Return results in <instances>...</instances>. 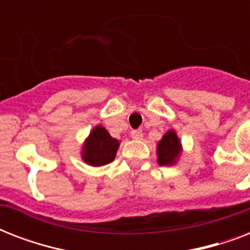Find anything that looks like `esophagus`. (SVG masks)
<instances>
[{"instance_id": "obj_1", "label": "esophagus", "mask_w": 250, "mask_h": 250, "mask_svg": "<svg viewBox=\"0 0 250 250\" xmlns=\"http://www.w3.org/2000/svg\"><path fill=\"white\" fill-rule=\"evenodd\" d=\"M131 137L133 140H141L143 139V131L141 129H133V131H131Z\"/></svg>"}]
</instances>
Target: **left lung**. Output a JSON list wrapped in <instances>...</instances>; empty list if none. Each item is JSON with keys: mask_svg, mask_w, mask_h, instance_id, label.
<instances>
[{"mask_svg": "<svg viewBox=\"0 0 250 250\" xmlns=\"http://www.w3.org/2000/svg\"><path fill=\"white\" fill-rule=\"evenodd\" d=\"M182 141L174 129L165 133L157 143V162L160 166H174L182 156Z\"/></svg>", "mask_w": 250, "mask_h": 250, "instance_id": "8db88e82", "label": "left lung"}]
</instances>
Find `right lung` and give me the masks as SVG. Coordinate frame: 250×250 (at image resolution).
<instances>
[{
    "label": "right lung",
    "mask_w": 250,
    "mask_h": 250,
    "mask_svg": "<svg viewBox=\"0 0 250 250\" xmlns=\"http://www.w3.org/2000/svg\"><path fill=\"white\" fill-rule=\"evenodd\" d=\"M119 144V140L110 136L104 125H94L82 146V160L89 166H105L115 160Z\"/></svg>",
    "instance_id": "add662e5"
}]
</instances>
